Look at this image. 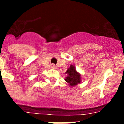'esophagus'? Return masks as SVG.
<instances>
[{
	"instance_id": "obj_1",
	"label": "esophagus",
	"mask_w": 124,
	"mask_h": 124,
	"mask_svg": "<svg viewBox=\"0 0 124 124\" xmlns=\"http://www.w3.org/2000/svg\"><path fill=\"white\" fill-rule=\"evenodd\" d=\"M50 68H53V69H56V66L54 64H51V66H50Z\"/></svg>"
}]
</instances>
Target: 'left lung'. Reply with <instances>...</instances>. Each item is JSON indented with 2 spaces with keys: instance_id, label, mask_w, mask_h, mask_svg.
I'll use <instances>...</instances> for the list:
<instances>
[{
  "instance_id": "left-lung-1",
  "label": "left lung",
  "mask_w": 124,
  "mask_h": 124,
  "mask_svg": "<svg viewBox=\"0 0 124 124\" xmlns=\"http://www.w3.org/2000/svg\"><path fill=\"white\" fill-rule=\"evenodd\" d=\"M66 74H67V76L65 78V81L68 83L70 86L74 87L81 83V75L77 71L74 65H70Z\"/></svg>"
}]
</instances>
